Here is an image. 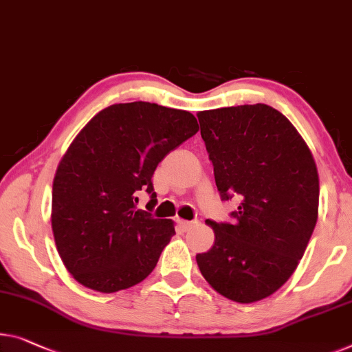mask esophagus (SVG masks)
<instances>
[{
	"mask_svg": "<svg viewBox=\"0 0 352 352\" xmlns=\"http://www.w3.org/2000/svg\"><path fill=\"white\" fill-rule=\"evenodd\" d=\"M177 224H178V228H180L182 230H185V232H186V230H190L191 228L196 226V223H194V221H185V219H178Z\"/></svg>",
	"mask_w": 352,
	"mask_h": 352,
	"instance_id": "esophagus-1",
	"label": "esophagus"
}]
</instances>
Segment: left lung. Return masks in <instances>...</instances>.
<instances>
[{"label":"left lung","mask_w":352,"mask_h":352,"mask_svg":"<svg viewBox=\"0 0 352 352\" xmlns=\"http://www.w3.org/2000/svg\"><path fill=\"white\" fill-rule=\"evenodd\" d=\"M197 118L221 201H240L232 223L207 219L214 243L196 256L199 270L230 300H262L289 280L310 242L316 164L289 120L267 104L204 110Z\"/></svg>","instance_id":"1"}]
</instances>
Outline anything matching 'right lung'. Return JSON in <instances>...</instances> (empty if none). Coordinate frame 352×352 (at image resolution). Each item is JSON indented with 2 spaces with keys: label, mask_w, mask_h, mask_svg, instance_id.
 Wrapping results in <instances>:
<instances>
[{
  "label": "right lung",
  "mask_w": 352,
  "mask_h": 352,
  "mask_svg": "<svg viewBox=\"0 0 352 352\" xmlns=\"http://www.w3.org/2000/svg\"><path fill=\"white\" fill-rule=\"evenodd\" d=\"M197 131L186 110L135 101L101 110L72 140L55 174L52 230L80 285L117 292L153 272L175 229L135 207L138 194L156 206V166Z\"/></svg>",
  "instance_id": "1"
}]
</instances>
